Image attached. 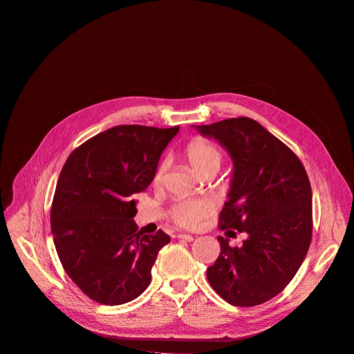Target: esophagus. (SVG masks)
<instances>
[{"label": "esophagus", "instance_id": "esophagus-1", "mask_svg": "<svg viewBox=\"0 0 354 354\" xmlns=\"http://www.w3.org/2000/svg\"><path fill=\"white\" fill-rule=\"evenodd\" d=\"M176 238H178V239H183V241H188V243H192V241H194V236H192V235L183 234V232L176 234Z\"/></svg>", "mask_w": 354, "mask_h": 354}]
</instances>
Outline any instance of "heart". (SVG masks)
I'll use <instances>...</instances> for the list:
<instances>
[{"instance_id": "1", "label": "heart", "mask_w": 354, "mask_h": 354, "mask_svg": "<svg viewBox=\"0 0 354 354\" xmlns=\"http://www.w3.org/2000/svg\"><path fill=\"white\" fill-rule=\"evenodd\" d=\"M185 155H187L192 169L196 175L209 171L219 169L221 166V153L208 142L202 139L192 140L185 147ZM166 169V163L162 162L153 176V183H160L163 179V174ZM212 212V205L208 201L203 199H185L172 207L171 218L183 228H195L199 222L207 218Z\"/></svg>"}]
</instances>
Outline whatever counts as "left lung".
<instances>
[{
    "mask_svg": "<svg viewBox=\"0 0 354 354\" xmlns=\"http://www.w3.org/2000/svg\"><path fill=\"white\" fill-rule=\"evenodd\" d=\"M194 127L216 140L232 160L219 222L231 235L232 230L245 235L239 247L218 236L221 252L207 270L208 281L232 306L263 304L287 287L308 251V176L291 149L250 118Z\"/></svg>",
    "mask_w": 354,
    "mask_h": 354,
    "instance_id": "obj_1",
    "label": "left lung"
}]
</instances>
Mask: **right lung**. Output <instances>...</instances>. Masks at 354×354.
Here are the masks:
<instances>
[{
    "mask_svg": "<svg viewBox=\"0 0 354 354\" xmlns=\"http://www.w3.org/2000/svg\"><path fill=\"white\" fill-rule=\"evenodd\" d=\"M179 127L115 126L66 160L51 207L54 245L67 275L91 300L119 306L151 284L163 231L138 232L135 196L153 180Z\"/></svg>",
    "mask_w": 354,
    "mask_h": 354,
    "instance_id": "right-lung-1",
    "label": "right lung"
}]
</instances>
